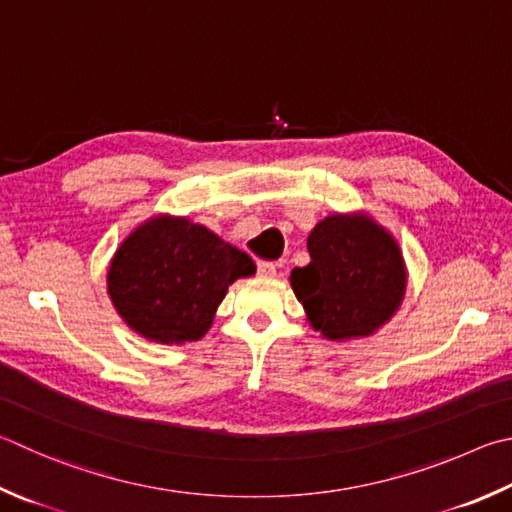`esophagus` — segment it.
<instances>
[{"label":"esophagus","mask_w":512,"mask_h":512,"mask_svg":"<svg viewBox=\"0 0 512 512\" xmlns=\"http://www.w3.org/2000/svg\"><path fill=\"white\" fill-rule=\"evenodd\" d=\"M257 273H259V277H275L277 268H275L273 262H259L257 264Z\"/></svg>","instance_id":"esophagus-1"}]
</instances>
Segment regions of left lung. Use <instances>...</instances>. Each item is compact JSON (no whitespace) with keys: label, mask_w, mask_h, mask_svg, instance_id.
Wrapping results in <instances>:
<instances>
[{"label":"left lung","mask_w":512,"mask_h":512,"mask_svg":"<svg viewBox=\"0 0 512 512\" xmlns=\"http://www.w3.org/2000/svg\"><path fill=\"white\" fill-rule=\"evenodd\" d=\"M311 262L291 286L313 331L333 342L369 338L401 309L407 268L392 232L367 212H333L306 239Z\"/></svg>","instance_id":"8db88e82"}]
</instances>
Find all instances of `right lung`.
<instances>
[{
  "mask_svg": "<svg viewBox=\"0 0 512 512\" xmlns=\"http://www.w3.org/2000/svg\"><path fill=\"white\" fill-rule=\"evenodd\" d=\"M255 271L253 259L217 232L159 212L116 248L107 293L129 329L172 347L206 336L228 286Z\"/></svg>",
  "mask_w": 512,
  "mask_h": 512,
  "instance_id": "obj_1",
  "label": "right lung"
}]
</instances>
